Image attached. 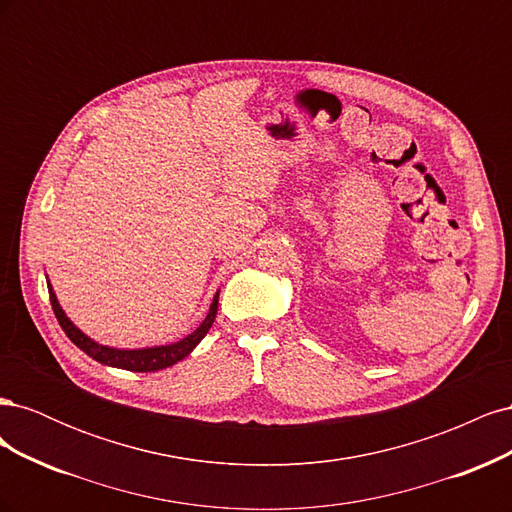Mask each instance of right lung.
I'll list each match as a JSON object with an SVG mask.
<instances>
[{
    "instance_id": "obj_1",
    "label": "right lung",
    "mask_w": 512,
    "mask_h": 512,
    "mask_svg": "<svg viewBox=\"0 0 512 512\" xmlns=\"http://www.w3.org/2000/svg\"><path fill=\"white\" fill-rule=\"evenodd\" d=\"M46 286H49L53 312L61 324V329H64L66 335L72 339V344L79 346L87 356H91V359L102 363V365L128 369V371H160V369H166L170 365L183 361L185 356H188L200 342H203V337L209 333L211 324L215 320V314H218V301H220V290H218L211 301L207 318L200 322V327L196 331L185 335L183 339H179V342L149 346V348H113V346L98 344L96 339H91L89 335H85L79 327H76V324L66 316L64 307L59 305L57 294L49 282V277H46Z\"/></svg>"
}]
</instances>
